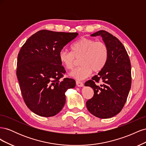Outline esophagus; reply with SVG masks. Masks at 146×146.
<instances>
[{
	"mask_svg": "<svg viewBox=\"0 0 146 146\" xmlns=\"http://www.w3.org/2000/svg\"><path fill=\"white\" fill-rule=\"evenodd\" d=\"M76 85L78 87H82L84 86V84L80 81H76Z\"/></svg>",
	"mask_w": 146,
	"mask_h": 146,
	"instance_id": "1",
	"label": "esophagus"
}]
</instances>
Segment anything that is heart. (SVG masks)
Masks as SVG:
<instances>
[{
    "label": "heart",
    "instance_id": "heart-1",
    "mask_svg": "<svg viewBox=\"0 0 146 146\" xmlns=\"http://www.w3.org/2000/svg\"><path fill=\"white\" fill-rule=\"evenodd\" d=\"M71 51L61 49L59 52L61 64L68 70H70L80 59L81 65L69 74L70 76L77 80L85 79L91 74L100 72L107 63L109 50L107 45L102 41L83 37L75 42L71 46Z\"/></svg>",
    "mask_w": 146,
    "mask_h": 146
}]
</instances>
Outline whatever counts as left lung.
Returning <instances> with one entry per match:
<instances>
[{
  "label": "left lung",
  "mask_w": 146,
  "mask_h": 146,
  "mask_svg": "<svg viewBox=\"0 0 146 146\" xmlns=\"http://www.w3.org/2000/svg\"><path fill=\"white\" fill-rule=\"evenodd\" d=\"M91 36H102L108 47L109 56L104 69L85 83L94 90L86 107L96 117L110 118L121 111L127 101L131 83L130 61L124 46L111 34L99 30Z\"/></svg>",
  "instance_id": "obj_1"
}]
</instances>
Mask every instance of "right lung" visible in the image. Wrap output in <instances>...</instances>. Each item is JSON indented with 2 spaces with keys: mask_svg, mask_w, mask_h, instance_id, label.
<instances>
[{
  "mask_svg": "<svg viewBox=\"0 0 146 146\" xmlns=\"http://www.w3.org/2000/svg\"><path fill=\"white\" fill-rule=\"evenodd\" d=\"M78 35L42 30L31 36L21 48L16 76L26 105L39 116L58 114L65 104L66 91L76 86L74 79H61L66 70L58 55Z\"/></svg>",
  "mask_w": 146,
  "mask_h": 146,
  "instance_id": "add662e5",
  "label": "right lung"
}]
</instances>
